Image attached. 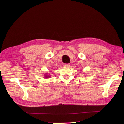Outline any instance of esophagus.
<instances>
[{"mask_svg": "<svg viewBox=\"0 0 124 124\" xmlns=\"http://www.w3.org/2000/svg\"><path fill=\"white\" fill-rule=\"evenodd\" d=\"M70 66V64H64V66L65 67H69Z\"/></svg>", "mask_w": 124, "mask_h": 124, "instance_id": "34e87169", "label": "esophagus"}]
</instances>
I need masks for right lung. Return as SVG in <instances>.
<instances>
[{"label":"right lung","mask_w":124,"mask_h":124,"mask_svg":"<svg viewBox=\"0 0 124 124\" xmlns=\"http://www.w3.org/2000/svg\"><path fill=\"white\" fill-rule=\"evenodd\" d=\"M50 74H48V73H46L45 75H44V77L45 78H49V77H50Z\"/></svg>","instance_id":"add662e5"}]
</instances>
